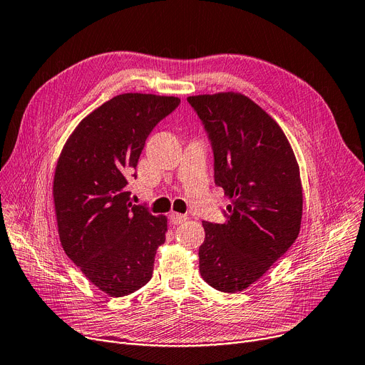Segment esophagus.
Listing matches in <instances>:
<instances>
[{
  "label": "esophagus",
  "mask_w": 365,
  "mask_h": 365,
  "mask_svg": "<svg viewBox=\"0 0 365 365\" xmlns=\"http://www.w3.org/2000/svg\"><path fill=\"white\" fill-rule=\"evenodd\" d=\"M169 220H170V222H172L173 225H178V224H182V222L187 220V217L182 215V214H178V212H172V214L169 215Z\"/></svg>",
  "instance_id": "34e87169"
}]
</instances>
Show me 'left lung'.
<instances>
[{
  "instance_id": "obj_1",
  "label": "left lung",
  "mask_w": 365,
  "mask_h": 365,
  "mask_svg": "<svg viewBox=\"0 0 365 365\" xmlns=\"http://www.w3.org/2000/svg\"><path fill=\"white\" fill-rule=\"evenodd\" d=\"M214 150L215 184L230 199L224 224L203 221L199 270L206 284L239 292L258 281L300 233V168L281 126L237 92L188 96Z\"/></svg>"
}]
</instances>
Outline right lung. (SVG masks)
<instances>
[{
	"instance_id": "obj_1",
	"label": "right lung",
	"mask_w": 365,
	"mask_h": 365,
	"mask_svg": "<svg viewBox=\"0 0 365 365\" xmlns=\"http://www.w3.org/2000/svg\"><path fill=\"white\" fill-rule=\"evenodd\" d=\"M178 106L175 96L117 95L80 121L58 159L53 200L62 248L111 297L144 287L165 244L168 218L132 205L126 184L147 136Z\"/></svg>"
}]
</instances>
